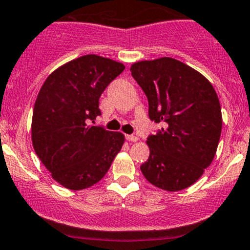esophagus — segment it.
<instances>
[{
	"label": "esophagus",
	"instance_id": "esophagus-1",
	"mask_svg": "<svg viewBox=\"0 0 250 250\" xmlns=\"http://www.w3.org/2000/svg\"><path fill=\"white\" fill-rule=\"evenodd\" d=\"M125 138H127L128 141H132V143H136V141L139 140L138 136H135V135H127Z\"/></svg>",
	"mask_w": 250,
	"mask_h": 250
}]
</instances>
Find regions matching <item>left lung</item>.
Segmentation results:
<instances>
[{"instance_id":"left-lung-1","label":"left lung","mask_w":250,"mask_h":250,"mask_svg":"<svg viewBox=\"0 0 250 250\" xmlns=\"http://www.w3.org/2000/svg\"><path fill=\"white\" fill-rule=\"evenodd\" d=\"M148 99V116L163 127L147 138L149 157L140 167L149 183L167 191L190 187L209 167L222 133V109L212 83L171 57L130 67Z\"/></svg>"}]
</instances>
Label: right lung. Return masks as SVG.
Wrapping results in <instances>:
<instances>
[{
  "mask_svg": "<svg viewBox=\"0 0 250 250\" xmlns=\"http://www.w3.org/2000/svg\"><path fill=\"white\" fill-rule=\"evenodd\" d=\"M125 70L122 63L85 55L46 78L33 107L32 144L52 178L67 189L96 185L111 167L125 135L92 125L101 115L99 98Z\"/></svg>",
  "mask_w": 250,
  "mask_h": 250,
  "instance_id": "add662e5",
  "label": "right lung"
}]
</instances>
